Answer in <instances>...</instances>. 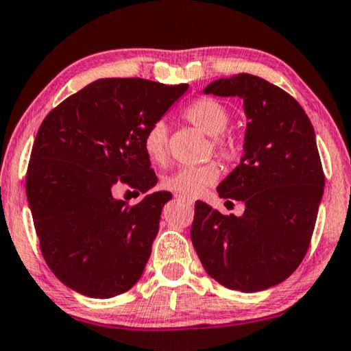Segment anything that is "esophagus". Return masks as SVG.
I'll return each instance as SVG.
<instances>
[{
  "label": "esophagus",
  "mask_w": 351,
  "mask_h": 351,
  "mask_svg": "<svg viewBox=\"0 0 351 351\" xmlns=\"http://www.w3.org/2000/svg\"><path fill=\"white\" fill-rule=\"evenodd\" d=\"M175 198L178 202H184V203H189V205H192L193 203V200H191V198H187V197H182V195H175Z\"/></svg>",
  "instance_id": "esophagus-1"
}]
</instances>
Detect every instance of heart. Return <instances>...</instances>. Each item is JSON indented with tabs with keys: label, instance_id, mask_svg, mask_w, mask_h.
Segmentation results:
<instances>
[{
	"label": "heart",
	"instance_id": "obj_1",
	"mask_svg": "<svg viewBox=\"0 0 351 351\" xmlns=\"http://www.w3.org/2000/svg\"><path fill=\"white\" fill-rule=\"evenodd\" d=\"M184 118L208 135H213V149L223 160H233L238 156V143L232 135H223L230 123V113L226 106L211 97H202L184 108ZM143 149L151 162L165 164L169 159V125L164 119L151 123L143 134ZM221 176L217 162L198 167H181L167 175L162 186L180 195H198L205 187L214 184Z\"/></svg>",
	"mask_w": 351,
	"mask_h": 351
}]
</instances>
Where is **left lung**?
<instances>
[{"instance_id":"8db88e82","label":"left lung","mask_w":351,"mask_h":351,"mask_svg":"<svg viewBox=\"0 0 351 351\" xmlns=\"http://www.w3.org/2000/svg\"><path fill=\"white\" fill-rule=\"evenodd\" d=\"M205 93L243 99L244 156L217 192L245 211L223 216L195 202L192 244L221 285L266 290L295 273L311 245L325 186L315 132L296 99L261 77L219 78Z\"/></svg>"}]
</instances>
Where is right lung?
<instances>
[{"label": "right lung", "mask_w": 351, "mask_h": 351, "mask_svg": "<svg viewBox=\"0 0 351 351\" xmlns=\"http://www.w3.org/2000/svg\"><path fill=\"white\" fill-rule=\"evenodd\" d=\"M187 88L101 78L42 121L26 171V197L42 257L69 289L106 300L142 277L171 193H149L137 205L113 193L121 184L145 193L158 182L143 134Z\"/></svg>", "instance_id": "add662e5"}]
</instances>
